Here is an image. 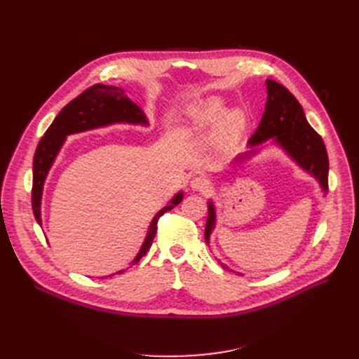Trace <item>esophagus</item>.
I'll return each mask as SVG.
<instances>
[{
    "label": "esophagus",
    "mask_w": 359,
    "mask_h": 359,
    "mask_svg": "<svg viewBox=\"0 0 359 359\" xmlns=\"http://www.w3.org/2000/svg\"><path fill=\"white\" fill-rule=\"evenodd\" d=\"M210 184L211 182L205 177H194L190 181V187L191 190H196V191H206L210 189Z\"/></svg>",
    "instance_id": "esophagus-1"
}]
</instances>
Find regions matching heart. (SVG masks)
Wrapping results in <instances>:
<instances>
[{
  "instance_id": "1",
  "label": "heart",
  "mask_w": 359,
  "mask_h": 359,
  "mask_svg": "<svg viewBox=\"0 0 359 359\" xmlns=\"http://www.w3.org/2000/svg\"><path fill=\"white\" fill-rule=\"evenodd\" d=\"M226 100L222 95H208L194 102L187 111V124L182 132L186 135L205 133L212 127V147L222 154L232 151L247 127V114L243 107H231L224 111Z\"/></svg>"
}]
</instances>
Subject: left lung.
Returning <instances> with one entry per match:
<instances>
[{"label": "left lung", "mask_w": 359, "mask_h": 359, "mask_svg": "<svg viewBox=\"0 0 359 359\" xmlns=\"http://www.w3.org/2000/svg\"><path fill=\"white\" fill-rule=\"evenodd\" d=\"M268 97L265 112L255 135L248 140V149L238 156L231 165L241 166L256 157L268 147H276L309 175L318 181L323 196L328 193V154L322 137L309 124L302 106L293 94L281 83L266 79ZM217 223V211L212 199L208 201V219L205 226V241L210 245V238ZM224 269H231L220 262ZM233 271V269H231ZM236 274L238 271H233Z\"/></svg>", "instance_id": "left-lung-1"}]
</instances>
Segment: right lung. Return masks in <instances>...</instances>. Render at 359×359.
<instances>
[{"instance_id":"right-lung-1","label":"right lung","mask_w":359,"mask_h":359,"mask_svg":"<svg viewBox=\"0 0 359 359\" xmlns=\"http://www.w3.org/2000/svg\"><path fill=\"white\" fill-rule=\"evenodd\" d=\"M115 124H128V126H142L148 127L149 121L142 111L133 100H130L124 90L119 86L100 85L97 83L91 88L85 90L81 95L76 97L67 106H64L61 112L53 119V123L46 130L45 136L40 139L37 145L34 161H32V211L37 223L41 226V198L45 182L49 175V170L55 163L61 148L67 140V136L90 132V130L103 128ZM184 198V191L180 190L172 196V199L163 206L160 211L153 217L145 240L140 245L137 255L130 262V265L137 264L142 259L148 248L154 241L157 232V222L160 215L166 211H170L177 206ZM126 269H119L115 274H121ZM115 274H109L112 277Z\"/></svg>"}]
</instances>
